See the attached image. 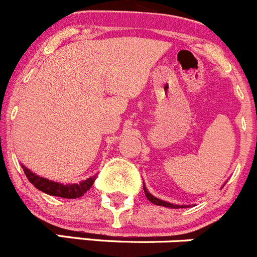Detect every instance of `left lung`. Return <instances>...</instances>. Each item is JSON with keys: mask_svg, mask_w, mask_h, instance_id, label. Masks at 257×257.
<instances>
[{"mask_svg": "<svg viewBox=\"0 0 257 257\" xmlns=\"http://www.w3.org/2000/svg\"><path fill=\"white\" fill-rule=\"evenodd\" d=\"M144 188V192H146V196H147V198H148L149 201H151L152 203H154V205H158V206H164V207H171V208H179V206H177V205H172V203H168V202H166V201H162V200H158V198H156L154 197V196H152L151 193H149L148 191H147V188L146 187H143ZM182 208H184L183 206H181Z\"/></svg>", "mask_w": 257, "mask_h": 257, "instance_id": "1", "label": "left lung"}]
</instances>
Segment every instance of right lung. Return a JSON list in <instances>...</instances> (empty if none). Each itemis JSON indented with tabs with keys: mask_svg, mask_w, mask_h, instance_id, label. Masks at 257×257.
<instances>
[{
	"mask_svg": "<svg viewBox=\"0 0 257 257\" xmlns=\"http://www.w3.org/2000/svg\"><path fill=\"white\" fill-rule=\"evenodd\" d=\"M25 174H26L27 179L36 187L40 191L45 192L47 195L51 196H57V197L62 198H79L85 193L86 191L90 189V187L93 186L94 181H95L96 177H90V178L85 179V181L80 182V183L75 184H62L57 183V182H52L50 179L42 178V177L37 176V174L32 173L31 171L26 168V167L22 166Z\"/></svg>",
	"mask_w": 257,
	"mask_h": 257,
	"instance_id": "add662e5",
	"label": "right lung"
}]
</instances>
